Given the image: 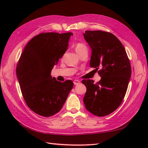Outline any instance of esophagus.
<instances>
[{
    "mask_svg": "<svg viewBox=\"0 0 148 148\" xmlns=\"http://www.w3.org/2000/svg\"><path fill=\"white\" fill-rule=\"evenodd\" d=\"M73 83L75 85H78V84H80V81H79V80H78V79H75L73 81Z\"/></svg>",
    "mask_w": 148,
    "mask_h": 148,
    "instance_id": "esophagus-1",
    "label": "esophagus"
}]
</instances>
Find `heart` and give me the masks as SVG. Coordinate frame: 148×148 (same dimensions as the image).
I'll return each mask as SVG.
<instances>
[{
    "mask_svg": "<svg viewBox=\"0 0 148 148\" xmlns=\"http://www.w3.org/2000/svg\"><path fill=\"white\" fill-rule=\"evenodd\" d=\"M85 49H87V47L83 43H77L75 45V50L78 53H79L80 52H82V51H83Z\"/></svg>",
    "mask_w": 148,
    "mask_h": 148,
    "instance_id": "obj_1",
    "label": "heart"
}]
</instances>
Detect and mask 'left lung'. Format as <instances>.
Returning <instances> with one entry per match:
<instances>
[{"instance_id":"left-lung-1","label":"left lung","mask_w":148,"mask_h":148,"mask_svg":"<svg viewBox=\"0 0 148 148\" xmlns=\"http://www.w3.org/2000/svg\"><path fill=\"white\" fill-rule=\"evenodd\" d=\"M83 36L92 50L89 64L101 79L83 80L86 87L83 97L86 109L99 117L117 109L126 94L132 69L126 51L115 35L103 31H86Z\"/></svg>"}]
</instances>
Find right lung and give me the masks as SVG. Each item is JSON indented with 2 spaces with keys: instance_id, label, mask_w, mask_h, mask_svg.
Wrapping results in <instances>:
<instances>
[{
  "instance_id": "obj_1",
  "label": "right lung",
  "mask_w": 148,
  "mask_h": 148,
  "mask_svg": "<svg viewBox=\"0 0 148 148\" xmlns=\"http://www.w3.org/2000/svg\"><path fill=\"white\" fill-rule=\"evenodd\" d=\"M72 33H43L31 39L16 65V77L26 104L43 117L62 109L73 83L52 78L51 70L67 50Z\"/></svg>"
}]
</instances>
